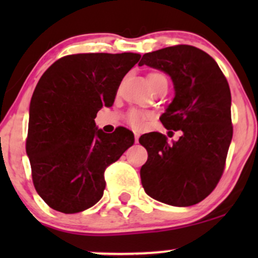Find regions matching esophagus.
<instances>
[{
	"mask_svg": "<svg viewBox=\"0 0 258 258\" xmlns=\"http://www.w3.org/2000/svg\"><path fill=\"white\" fill-rule=\"evenodd\" d=\"M138 141H139V133L135 132V142L136 143H138Z\"/></svg>",
	"mask_w": 258,
	"mask_h": 258,
	"instance_id": "esophagus-1",
	"label": "esophagus"
}]
</instances>
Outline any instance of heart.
I'll return each mask as SVG.
<instances>
[{
    "instance_id": "heart-1",
    "label": "heart",
    "mask_w": 258,
    "mask_h": 258,
    "mask_svg": "<svg viewBox=\"0 0 258 258\" xmlns=\"http://www.w3.org/2000/svg\"><path fill=\"white\" fill-rule=\"evenodd\" d=\"M160 79H165V76L161 75V74H159V73H152L148 75V81H149L150 86H152L154 82L158 81V80H160ZM128 120H130V123H131L133 127L139 128V127L143 126L144 120H146V115H144L143 112L132 111L131 114H130Z\"/></svg>"
}]
</instances>
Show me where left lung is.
I'll return each mask as SVG.
<instances>
[{
  "label": "left lung",
  "mask_w": 258,
  "mask_h": 258,
  "mask_svg": "<svg viewBox=\"0 0 258 258\" xmlns=\"http://www.w3.org/2000/svg\"><path fill=\"white\" fill-rule=\"evenodd\" d=\"M138 65L172 80L174 97L160 120L167 130L182 131L172 143L159 132L139 138L148 152L142 185L160 203L195 205L214 190L224 170L233 137L229 85L214 58L188 44L146 53Z\"/></svg>",
  "instance_id": "obj_1"
}]
</instances>
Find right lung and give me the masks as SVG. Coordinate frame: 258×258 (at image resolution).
Here are the masks:
<instances>
[{
  "label": "right lung",
  "instance_id": "obj_1",
  "mask_svg": "<svg viewBox=\"0 0 258 258\" xmlns=\"http://www.w3.org/2000/svg\"><path fill=\"white\" fill-rule=\"evenodd\" d=\"M138 53H85L60 58L41 76L29 108L26 154L37 194L53 210L76 214L96 205L104 171L135 143L125 127L105 133L97 112L111 106Z\"/></svg>",
  "mask_w": 258,
  "mask_h": 258
}]
</instances>
